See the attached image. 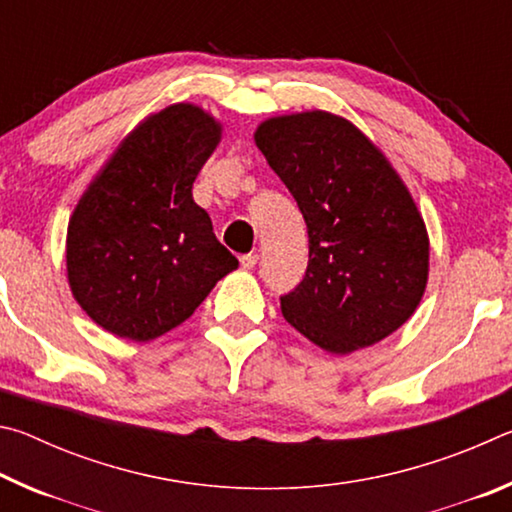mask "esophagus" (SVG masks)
I'll return each instance as SVG.
<instances>
[{
    "mask_svg": "<svg viewBox=\"0 0 512 512\" xmlns=\"http://www.w3.org/2000/svg\"><path fill=\"white\" fill-rule=\"evenodd\" d=\"M257 253H248V255H241L239 257V262H241V266H244V268H253L255 264H257Z\"/></svg>",
    "mask_w": 512,
    "mask_h": 512,
    "instance_id": "esophagus-1",
    "label": "esophagus"
}]
</instances>
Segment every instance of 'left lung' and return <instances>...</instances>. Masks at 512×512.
Returning <instances> with one entry per match:
<instances>
[{"label":"left lung","instance_id":"obj_1","mask_svg":"<svg viewBox=\"0 0 512 512\" xmlns=\"http://www.w3.org/2000/svg\"><path fill=\"white\" fill-rule=\"evenodd\" d=\"M255 144L307 223L305 277L280 296L287 323L332 354L386 339L413 316L429 275L427 228L402 178L332 112L266 119Z\"/></svg>","mask_w":512,"mask_h":512}]
</instances>
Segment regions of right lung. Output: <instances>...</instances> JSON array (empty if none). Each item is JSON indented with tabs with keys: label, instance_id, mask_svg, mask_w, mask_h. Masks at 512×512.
<instances>
[{
	"label": "right lung",
	"instance_id": "add662e5",
	"mask_svg": "<svg viewBox=\"0 0 512 512\" xmlns=\"http://www.w3.org/2000/svg\"><path fill=\"white\" fill-rule=\"evenodd\" d=\"M219 140V121L176 103L144 119L81 196L67 228V280L110 334L158 339L239 266L192 196Z\"/></svg>",
	"mask_w": 512,
	"mask_h": 512
}]
</instances>
